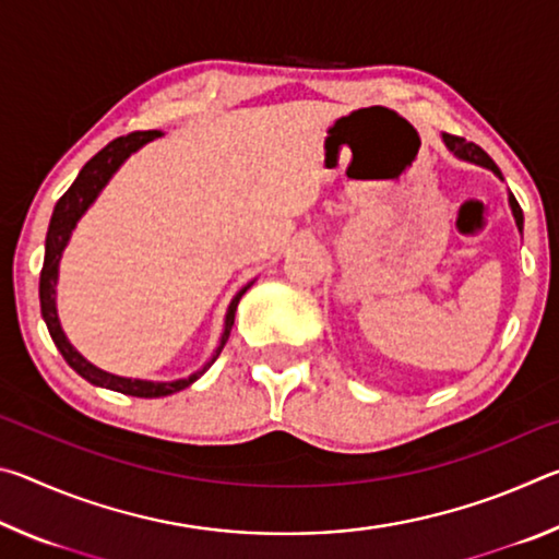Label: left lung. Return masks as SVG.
Here are the masks:
<instances>
[{
  "mask_svg": "<svg viewBox=\"0 0 559 559\" xmlns=\"http://www.w3.org/2000/svg\"><path fill=\"white\" fill-rule=\"evenodd\" d=\"M443 143H447V147L451 150L453 155H456L459 159H466V163H473V165H480V167H486V169H490V173L493 175H498L500 179H503V175H500V169H498V165L493 163V159H490L484 150H480L478 145H473V143H466V140L463 138H456V135H447V132H443ZM508 202H510V210H513V216H515V224H518V229L523 231V210H520V204H518V200L513 194L508 197Z\"/></svg>",
  "mask_w": 559,
  "mask_h": 559,
  "instance_id": "obj_1",
  "label": "left lung"
}]
</instances>
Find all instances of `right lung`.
Segmentation results:
<instances>
[{"instance_id":"1","label":"right lung","mask_w":559,"mask_h":559,"mask_svg":"<svg viewBox=\"0 0 559 559\" xmlns=\"http://www.w3.org/2000/svg\"><path fill=\"white\" fill-rule=\"evenodd\" d=\"M163 135L159 130H140V132H130V135L116 138L112 143H108L100 153L93 155L83 169L79 173V177L73 179V185L66 189V194L61 197L59 202L53 206L51 214V224L49 231H46V253H44V269H41V278H39V300H41V316L46 320V328H49L53 345L59 347V353L63 355L66 362H69L75 372H79L83 380H88L91 384L96 386H106V390L120 392V394H130V396H145V400H153V396H167L175 394L179 390H185L192 382L200 380V377L210 370L214 365V359L219 357V353L229 340L231 325H234V316H236V306L246 290L251 288L243 286L229 302V310H226L224 318V333L219 337V345H216L214 355L206 359L202 370H197L194 374L185 377V380H173V382H150V380H130V377H118L110 374L100 367L91 365L86 357H83L79 349H75L69 337L61 330L59 323V313H56V283H59V261L63 257L66 243L71 239V231L75 229V224L83 214H86L88 206L96 202V197L100 194V189L108 185V179L118 173V167L126 163V159L135 153V150L143 147L150 140H155Z\"/></svg>"}]
</instances>
